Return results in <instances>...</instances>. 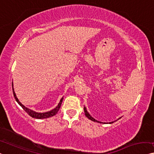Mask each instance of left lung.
Instances as JSON below:
<instances>
[{"instance_id": "1", "label": "left lung", "mask_w": 154, "mask_h": 154, "mask_svg": "<svg viewBox=\"0 0 154 154\" xmlns=\"http://www.w3.org/2000/svg\"><path fill=\"white\" fill-rule=\"evenodd\" d=\"M84 113H85V115H86V116L87 117V118H88L89 120H92V121H93V122H99V123H102V124H108V122L106 123V122H100V121H98V120H95V118H93V117H92L90 114H89V113L88 111H87V110H86V107H84ZM119 118V119H120ZM118 119V120H119ZM116 121H117V120H116ZM115 122V121H114ZM111 123H113V122H109V124H111Z\"/></svg>"}]
</instances>
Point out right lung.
Listing matches in <instances>:
<instances>
[{
    "label": "right lung",
    "mask_w": 154,
    "mask_h": 154,
    "mask_svg": "<svg viewBox=\"0 0 154 154\" xmlns=\"http://www.w3.org/2000/svg\"><path fill=\"white\" fill-rule=\"evenodd\" d=\"M12 90H13L14 96L15 100L18 102V104L23 108V109L24 111L29 115V116H30L32 118H36V119L48 118H50V117H52V116H55V115L57 113V112L59 111V109H60V107L61 106V103H62V101H63V97L61 98V99L60 100V102H59L58 105H57V106L55 107L54 109L51 110V111L45 112V113H38V112L34 111H32V110L28 109L27 107H26L23 104H22L21 103L19 102V100H18V99L17 98V95H16V93L14 92V88H13V82H12Z\"/></svg>",
    "instance_id": "add662e5"
}]
</instances>
